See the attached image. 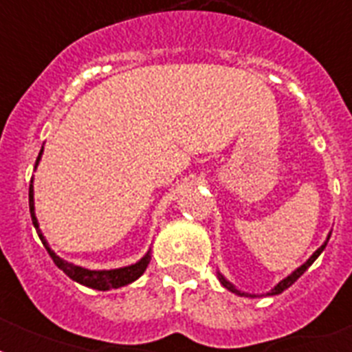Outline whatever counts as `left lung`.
<instances>
[{
  "mask_svg": "<svg viewBox=\"0 0 352 352\" xmlns=\"http://www.w3.org/2000/svg\"><path fill=\"white\" fill-rule=\"evenodd\" d=\"M329 237H331V235H327V241H329ZM327 241H325V243H323V245L320 246V248H318V250L314 252V254H312V256L309 257V259H307L305 263H303V265H301V267H298V268H296V270H294V272H292V274H289V276H287V278H285V279H281V281H279V283L276 285V287H274V289L270 290V292H268V296H276V294H281V292H283V290H287V289H289L290 285L294 283L296 279L300 278L301 274L305 272L307 268L311 267L312 263L316 261V259H318V256H320V254H322V252H323V248H325V246H327ZM217 278H219L221 285H223V287H225V289H228V290H230V292H234V294H239V296H248V294H246V292H241V290H237V289H235L234 285H232L230 281H228V279H226L225 276H223V274H221V272H217Z\"/></svg>",
  "mask_w": 352,
  "mask_h": 352,
  "instance_id": "obj_1",
  "label": "left lung"
}]
</instances>
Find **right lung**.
Returning <instances> with one entry per match:
<instances>
[{
    "label": "right lung",
    "mask_w": 352,
    "mask_h": 352,
    "mask_svg": "<svg viewBox=\"0 0 352 352\" xmlns=\"http://www.w3.org/2000/svg\"><path fill=\"white\" fill-rule=\"evenodd\" d=\"M41 153H43V148L40 149V155H38V159H36V166H38V162H40ZM29 208H30V217H32V225H34L36 232H38V235H40L43 246H45L47 252H49V256L52 257L54 265H56L60 270H63V272L67 274L69 278L73 279V281H76V283L84 285V287H89V289H95V290L120 289V287H124V285L133 283L135 279L140 278V276L144 274V270L148 268L149 259H151L149 250L148 254H146L142 259H138L137 263H133V265H127V267H122V268H111V270H89V268L78 267V265H74V263L65 261V259H62V257L56 256V254L51 250V246H49L47 239L43 237V234H41L40 225H38V219H36V214H34V188H32V182H30V186H29Z\"/></svg>",
    "instance_id": "obj_1"
}]
</instances>
